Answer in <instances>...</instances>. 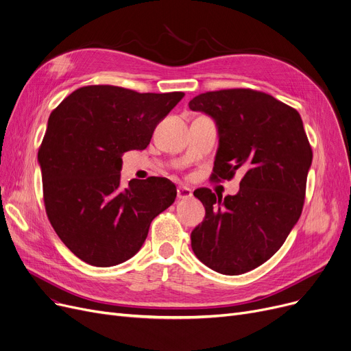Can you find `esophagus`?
Wrapping results in <instances>:
<instances>
[{"label":"esophagus","instance_id":"1","mask_svg":"<svg viewBox=\"0 0 351 351\" xmlns=\"http://www.w3.org/2000/svg\"><path fill=\"white\" fill-rule=\"evenodd\" d=\"M176 195H178V199H191L192 197V191L188 186L180 185V186H178Z\"/></svg>","mask_w":351,"mask_h":351}]
</instances>
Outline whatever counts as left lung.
Segmentation results:
<instances>
[{
    "mask_svg": "<svg viewBox=\"0 0 351 351\" xmlns=\"http://www.w3.org/2000/svg\"><path fill=\"white\" fill-rule=\"evenodd\" d=\"M189 108L217 126L213 178L245 171L233 196L193 192L206 213L192 230V250L217 273L242 274L269 261L302 215L313 159L303 121L271 95L242 88L200 94Z\"/></svg>",
    "mask_w": 351,
    "mask_h": 351,
    "instance_id": "left-lung-1",
    "label": "left lung"
}]
</instances>
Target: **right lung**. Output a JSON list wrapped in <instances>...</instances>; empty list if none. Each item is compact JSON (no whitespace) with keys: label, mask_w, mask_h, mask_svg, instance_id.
Returning a JSON list of instances; mask_svg holds the SVG:
<instances>
[{"label":"right lung","mask_w":351,"mask_h":351,"mask_svg":"<svg viewBox=\"0 0 351 351\" xmlns=\"http://www.w3.org/2000/svg\"><path fill=\"white\" fill-rule=\"evenodd\" d=\"M183 97L90 85L51 112L38 151L45 210L64 245L85 263L109 267L131 259L152 220L175 202L169 179H132L122 186L121 169L122 154L145 149Z\"/></svg>","instance_id":"1"}]
</instances>
